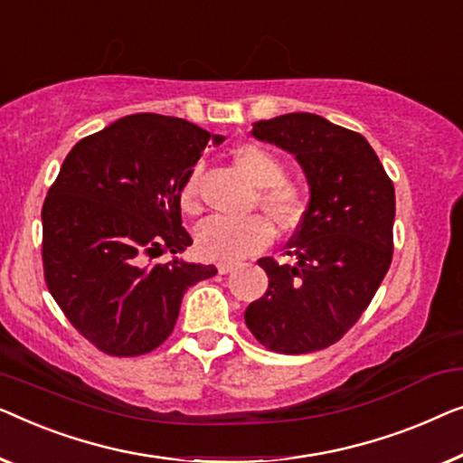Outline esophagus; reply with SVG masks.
Returning a JSON list of instances; mask_svg holds the SVG:
<instances>
[{"mask_svg":"<svg viewBox=\"0 0 463 463\" xmlns=\"http://www.w3.org/2000/svg\"><path fill=\"white\" fill-rule=\"evenodd\" d=\"M234 264H218V272L220 275H229V272H232Z\"/></svg>","mask_w":463,"mask_h":463,"instance_id":"34e87169","label":"esophagus"}]
</instances>
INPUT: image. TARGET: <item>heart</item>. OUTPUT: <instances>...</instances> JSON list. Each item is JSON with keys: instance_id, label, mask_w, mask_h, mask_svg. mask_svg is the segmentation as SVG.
I'll return each mask as SVG.
<instances>
[{"instance_id": "obj_1", "label": "heart", "mask_w": 463, "mask_h": 463, "mask_svg": "<svg viewBox=\"0 0 463 463\" xmlns=\"http://www.w3.org/2000/svg\"><path fill=\"white\" fill-rule=\"evenodd\" d=\"M234 167L260 188L258 205L281 231H291L304 216V197L291 182H285V167L270 151L258 145H239L231 151ZM180 207L186 213L199 210V172L193 169L182 182ZM270 222L262 216L243 220L210 218L194 232L201 258L232 264L262 251L272 241Z\"/></svg>"}]
</instances>
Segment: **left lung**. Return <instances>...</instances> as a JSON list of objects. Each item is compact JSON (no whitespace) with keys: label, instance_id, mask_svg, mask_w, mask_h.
<instances>
[{"label":"left lung","instance_id":"obj_1","mask_svg":"<svg viewBox=\"0 0 463 463\" xmlns=\"http://www.w3.org/2000/svg\"><path fill=\"white\" fill-rule=\"evenodd\" d=\"M253 138L291 153L310 188L288 256L258 260L266 294L245 310L272 353L306 354L335 344L373 299L392 262L394 184L367 140L312 113L256 121Z\"/></svg>","mask_w":463,"mask_h":463}]
</instances>
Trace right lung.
I'll list each match as a JSON object with an SVG mask.
<instances>
[{"label": "right lung", "mask_w": 463, "mask_h": 463, "mask_svg": "<svg viewBox=\"0 0 463 463\" xmlns=\"http://www.w3.org/2000/svg\"><path fill=\"white\" fill-rule=\"evenodd\" d=\"M210 134L178 117L128 115L77 142L43 201V277L80 334L110 356H140L174 331L182 296L216 266L161 253L193 245L180 186Z\"/></svg>", "instance_id": "obj_1"}]
</instances>
